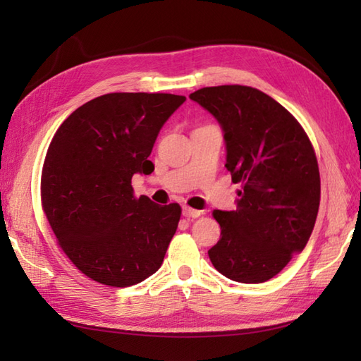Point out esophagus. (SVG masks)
<instances>
[{
	"mask_svg": "<svg viewBox=\"0 0 361 361\" xmlns=\"http://www.w3.org/2000/svg\"><path fill=\"white\" fill-rule=\"evenodd\" d=\"M202 214H203L202 211L192 209V208H189V206H185V208H183V216L188 219H197V217H200Z\"/></svg>",
	"mask_w": 361,
	"mask_h": 361,
	"instance_id": "obj_1",
	"label": "esophagus"
}]
</instances>
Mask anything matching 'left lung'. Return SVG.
I'll return each mask as SVG.
<instances>
[{
    "mask_svg": "<svg viewBox=\"0 0 361 361\" xmlns=\"http://www.w3.org/2000/svg\"><path fill=\"white\" fill-rule=\"evenodd\" d=\"M224 130L226 164L242 183L235 211H214L220 240L208 251L216 270L243 283L278 274L307 245L319 208L315 150L301 124L256 88L220 85L189 96Z\"/></svg>",
    "mask_w": 361,
    "mask_h": 361,
    "instance_id": "8db88e82",
    "label": "left lung"
}]
</instances>
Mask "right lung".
<instances>
[{"instance_id":"right-lung-1","label":"right lung","mask_w":361,"mask_h":361,"mask_svg":"<svg viewBox=\"0 0 361 361\" xmlns=\"http://www.w3.org/2000/svg\"><path fill=\"white\" fill-rule=\"evenodd\" d=\"M186 101L166 93H110L83 104L54 135L42 172V204L60 248L110 287L147 279L163 264L181 208L133 195L152 173L161 127Z\"/></svg>"}]
</instances>
